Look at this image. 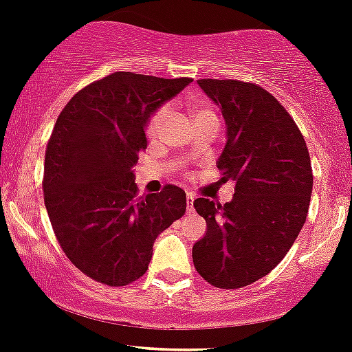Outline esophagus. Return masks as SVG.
Returning <instances> with one entry per match:
<instances>
[{"mask_svg":"<svg viewBox=\"0 0 352 352\" xmlns=\"http://www.w3.org/2000/svg\"><path fill=\"white\" fill-rule=\"evenodd\" d=\"M186 209L188 212L195 211V195H191V192H188L186 195Z\"/></svg>","mask_w":352,"mask_h":352,"instance_id":"obj_1","label":"esophagus"}]
</instances>
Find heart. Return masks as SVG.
I'll return each instance as SVG.
<instances>
[{"label": "heart", "mask_w": 352, "mask_h": 352, "mask_svg": "<svg viewBox=\"0 0 352 352\" xmlns=\"http://www.w3.org/2000/svg\"><path fill=\"white\" fill-rule=\"evenodd\" d=\"M188 109L189 113H191L192 116V121H199V120H204V118H212L216 116L214 111H212L211 108L206 104H201V102H191V104H188ZM168 106H160V108L155 109V111L151 113V116L148 118V123H146V133H148L149 138H156L157 134L161 133V129H163V124L166 121V116H168Z\"/></svg>", "instance_id": "1"}]
</instances>
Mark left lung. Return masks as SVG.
Instances as JSON below:
<instances>
[{"label": "left lung", "mask_w": 352, "mask_h": 352, "mask_svg": "<svg viewBox=\"0 0 352 352\" xmlns=\"http://www.w3.org/2000/svg\"><path fill=\"white\" fill-rule=\"evenodd\" d=\"M197 85L226 121L218 168L236 192L226 204L195 201L206 234L192 246V263L214 287L238 289L274 270L298 238L313 192L311 157L291 114L259 85L209 78Z\"/></svg>", "instance_id": "left-lung-1"}]
</instances>
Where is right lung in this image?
<instances>
[{
	"label": "right lung",
	"mask_w": 352,
	"mask_h": 352,
	"mask_svg": "<svg viewBox=\"0 0 352 352\" xmlns=\"http://www.w3.org/2000/svg\"><path fill=\"white\" fill-rule=\"evenodd\" d=\"M191 81L118 71L59 113L45 155L46 211L61 250L94 281L140 279L157 236L186 212V192L175 184L138 196L133 166L148 146V118Z\"/></svg>",
	"instance_id": "obj_1"
}]
</instances>
